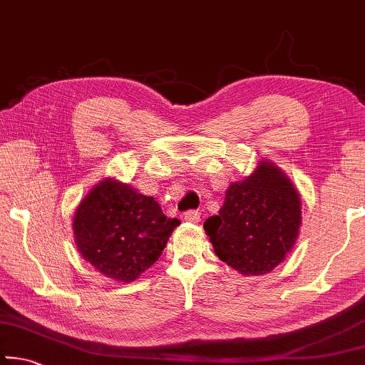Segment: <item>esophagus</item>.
<instances>
[{
    "label": "esophagus",
    "instance_id": "obj_1",
    "mask_svg": "<svg viewBox=\"0 0 365 365\" xmlns=\"http://www.w3.org/2000/svg\"><path fill=\"white\" fill-rule=\"evenodd\" d=\"M200 217H201V214L196 211V209H190V211H187L183 214V219L187 220V222H200Z\"/></svg>",
    "mask_w": 365,
    "mask_h": 365
}]
</instances>
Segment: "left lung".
<instances>
[{
	"instance_id": "obj_1",
	"label": "left lung",
	"mask_w": 365,
	"mask_h": 365,
	"mask_svg": "<svg viewBox=\"0 0 365 365\" xmlns=\"http://www.w3.org/2000/svg\"><path fill=\"white\" fill-rule=\"evenodd\" d=\"M299 224L298 191L275 165L262 163L245 182L230 185L205 230L220 261L245 275H262L292 251Z\"/></svg>"
}]
</instances>
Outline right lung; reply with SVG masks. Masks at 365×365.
<instances>
[{
	"instance_id": "1",
	"label": "right lung",
	"mask_w": 365,
	"mask_h": 365,
	"mask_svg": "<svg viewBox=\"0 0 365 365\" xmlns=\"http://www.w3.org/2000/svg\"><path fill=\"white\" fill-rule=\"evenodd\" d=\"M178 224L154 197L104 180L80 202L73 232L85 261L109 279L132 282L158 261Z\"/></svg>"
}]
</instances>
